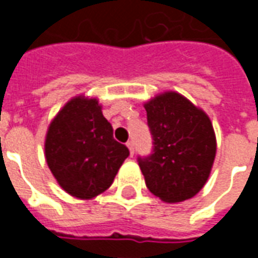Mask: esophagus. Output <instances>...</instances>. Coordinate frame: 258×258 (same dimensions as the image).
<instances>
[{
    "mask_svg": "<svg viewBox=\"0 0 258 258\" xmlns=\"http://www.w3.org/2000/svg\"><path fill=\"white\" fill-rule=\"evenodd\" d=\"M127 148H128L130 155L133 156V155H134V144H133V141H128V142H127Z\"/></svg>",
    "mask_w": 258,
    "mask_h": 258,
    "instance_id": "1",
    "label": "esophagus"
}]
</instances>
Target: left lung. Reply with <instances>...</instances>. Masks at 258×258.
<instances>
[{"label": "left lung", "instance_id": "left-lung-1", "mask_svg": "<svg viewBox=\"0 0 258 258\" xmlns=\"http://www.w3.org/2000/svg\"><path fill=\"white\" fill-rule=\"evenodd\" d=\"M153 153L140 157L148 189L166 203L194 198L209 179L217 141L205 110L175 91L146 102Z\"/></svg>", "mask_w": 258, "mask_h": 258}]
</instances>
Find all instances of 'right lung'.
<instances>
[{
    "label": "right lung",
    "mask_w": 258,
    "mask_h": 258,
    "mask_svg": "<svg viewBox=\"0 0 258 258\" xmlns=\"http://www.w3.org/2000/svg\"><path fill=\"white\" fill-rule=\"evenodd\" d=\"M45 160L59 186L81 200L103 194L128 157L96 98H72L49 123Z\"/></svg>",
    "instance_id": "right-lung-1"
}]
</instances>
